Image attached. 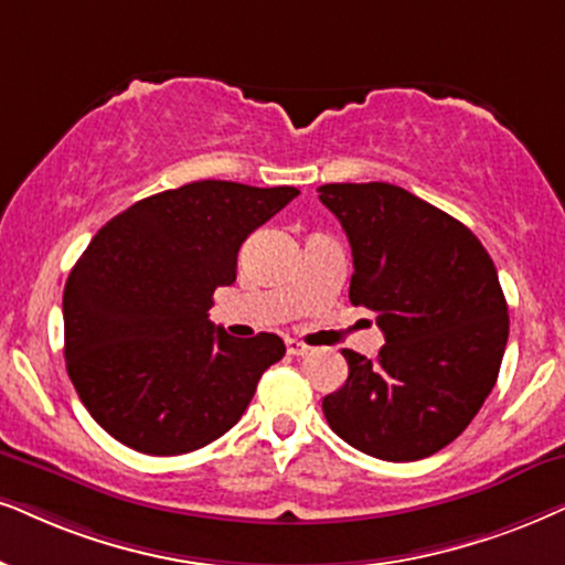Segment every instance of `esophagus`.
Listing matches in <instances>:
<instances>
[{
    "label": "esophagus",
    "instance_id": "esophagus-1",
    "mask_svg": "<svg viewBox=\"0 0 565 565\" xmlns=\"http://www.w3.org/2000/svg\"><path fill=\"white\" fill-rule=\"evenodd\" d=\"M287 352H289L291 356H305L307 352H310V347H305L302 341H295V339H289V341H287Z\"/></svg>",
    "mask_w": 565,
    "mask_h": 565
}]
</instances>
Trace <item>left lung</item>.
Segmentation results:
<instances>
[{
  "mask_svg": "<svg viewBox=\"0 0 565 565\" xmlns=\"http://www.w3.org/2000/svg\"><path fill=\"white\" fill-rule=\"evenodd\" d=\"M320 203L352 245V305L385 344L344 349L349 377L323 398L331 430L383 461H417L459 438L498 381L509 305L482 242L388 182L323 184Z\"/></svg>",
  "mask_w": 565,
  "mask_h": 565,
  "instance_id": "obj_1",
  "label": "left lung"
}]
</instances>
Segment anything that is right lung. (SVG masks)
I'll return each instance as SVG.
<instances>
[{
	"instance_id": "1",
	"label": "right lung",
	"mask_w": 565,
	"mask_h": 565,
	"mask_svg": "<svg viewBox=\"0 0 565 565\" xmlns=\"http://www.w3.org/2000/svg\"><path fill=\"white\" fill-rule=\"evenodd\" d=\"M299 195L203 180L130 205L98 230L64 284V360L77 396L140 454H190L232 430L276 333L234 339L209 320L249 234Z\"/></svg>"
}]
</instances>
